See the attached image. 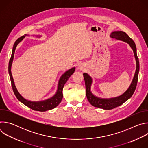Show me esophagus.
<instances>
[{
	"label": "esophagus",
	"instance_id": "34e87169",
	"mask_svg": "<svg viewBox=\"0 0 148 148\" xmlns=\"http://www.w3.org/2000/svg\"><path fill=\"white\" fill-rule=\"evenodd\" d=\"M78 69L80 70H83L86 69V66L85 65H84L83 63H81V64H79L78 66Z\"/></svg>",
	"mask_w": 148,
	"mask_h": 148
}]
</instances>
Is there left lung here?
Returning a JSON list of instances; mask_svg holds the SVG:
<instances>
[{"mask_svg":"<svg viewBox=\"0 0 148 148\" xmlns=\"http://www.w3.org/2000/svg\"><path fill=\"white\" fill-rule=\"evenodd\" d=\"M110 37L116 40L126 42V43L130 45L134 51V54L136 62V69L133 80L129 88L121 96L109 99L100 98L94 95L91 91V86L92 82V79L88 74H83L84 81H85L86 84V96L89 102L92 106L103 110H112L115 107H119L132 96L136 87L138 79V74L139 71V62L136 53V45L133 40L130 38L127 34L122 31L113 32L111 34Z\"/></svg>","mask_w":148,"mask_h":148,"instance_id":"8db88e82","label":"left lung"}]
</instances>
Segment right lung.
<instances>
[{"label":"right lung","mask_w":148,"mask_h":148,"mask_svg":"<svg viewBox=\"0 0 148 148\" xmlns=\"http://www.w3.org/2000/svg\"><path fill=\"white\" fill-rule=\"evenodd\" d=\"M25 36H23L22 37H20L18 38L16 41L13 45V50H12V53L11 57L9 60V74L11 81V84H12V87L13 91L14 92V95H16V98L18 101H20L21 102L25 104L26 106L29 107L33 110L34 111H41V112H43V111H46L50 110H52L54 108H56L57 105L61 102L62 99V90L63 87H64V84L67 81V80L69 79L70 76L74 73L75 71V68L73 67L67 71H66L64 74H63L61 78H60V80L58 81V88L57 92L56 94L52 97L51 98L45 100V101H38V102H34V101H28L26 99H25L22 95H21L19 92L17 91L16 86L14 85V82L13 81V78L12 75L11 73V67H12V64L13 60V57H14V54L15 52V49L16 48L17 45L20 43V42L22 41L24 38ZM40 37V36H38Z\"/></svg>","instance_id":"right-lung-1"}]
</instances>
